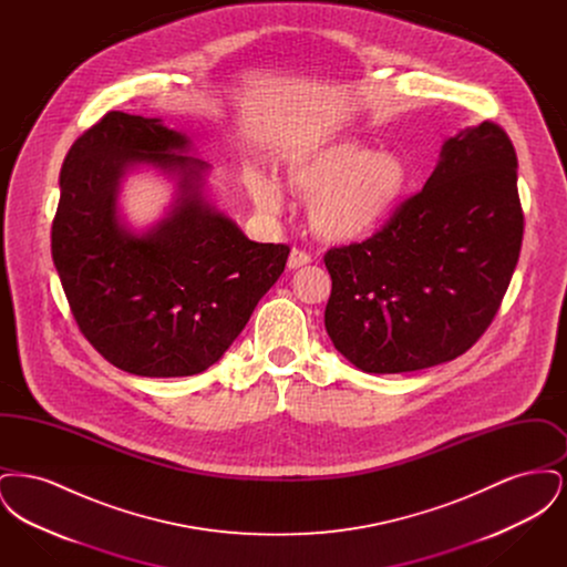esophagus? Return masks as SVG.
Masks as SVG:
<instances>
[{"label":"esophagus","mask_w":567,"mask_h":567,"mask_svg":"<svg viewBox=\"0 0 567 567\" xmlns=\"http://www.w3.org/2000/svg\"><path fill=\"white\" fill-rule=\"evenodd\" d=\"M310 261H312V259H310L308 252H303V250H299V248H293L291 255H289L287 266H289V270H297V268H301V266H308Z\"/></svg>","instance_id":"esophagus-1"}]
</instances>
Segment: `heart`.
I'll list each match as a JSON object with an SVG mask.
<instances>
[{
  "instance_id": "heart-1",
  "label": "heart",
  "mask_w": 567,
  "mask_h": 567,
  "mask_svg": "<svg viewBox=\"0 0 567 567\" xmlns=\"http://www.w3.org/2000/svg\"><path fill=\"white\" fill-rule=\"evenodd\" d=\"M244 183L261 213H282L285 190L274 174L248 169ZM285 183L310 199L308 218L319 238L351 244L372 238L398 213L412 189V169L398 153L333 142L293 155Z\"/></svg>"
}]
</instances>
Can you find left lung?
<instances>
[{"mask_svg": "<svg viewBox=\"0 0 567 567\" xmlns=\"http://www.w3.org/2000/svg\"><path fill=\"white\" fill-rule=\"evenodd\" d=\"M523 243L516 153L495 123L446 137L430 181L382 231L331 248L324 329L368 374L467 351L493 321Z\"/></svg>", "mask_w": 567, "mask_h": 567, "instance_id": "obj_1", "label": "left lung"}]
</instances>
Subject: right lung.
Instances as JSON below:
<instances>
[{"instance_id": "add662e5", "label": "right lung", "mask_w": 567, "mask_h": 567, "mask_svg": "<svg viewBox=\"0 0 567 567\" xmlns=\"http://www.w3.org/2000/svg\"><path fill=\"white\" fill-rule=\"evenodd\" d=\"M162 118L109 112L72 144L59 176L54 268L82 336L135 377H193L225 354L285 271L289 246L248 240L208 199L210 163ZM175 181L166 215L146 230L120 216L127 173Z\"/></svg>"}]
</instances>
